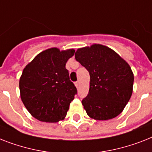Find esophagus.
I'll return each instance as SVG.
<instances>
[{
    "label": "esophagus",
    "instance_id": "34e87169",
    "mask_svg": "<svg viewBox=\"0 0 152 152\" xmlns=\"http://www.w3.org/2000/svg\"><path fill=\"white\" fill-rule=\"evenodd\" d=\"M75 85H76V87H79V86H80V82H79V81H76V82L75 83Z\"/></svg>",
    "mask_w": 152,
    "mask_h": 152
}]
</instances>
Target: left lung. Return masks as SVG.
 <instances>
[{"instance_id":"obj_1","label":"left lung","mask_w":152,"mask_h":152,"mask_svg":"<svg viewBox=\"0 0 152 152\" xmlns=\"http://www.w3.org/2000/svg\"><path fill=\"white\" fill-rule=\"evenodd\" d=\"M75 58L90 74V89L82 104L89 116L108 120L120 114L133 92L129 65L108 47L94 44L80 48Z\"/></svg>"}]
</instances>
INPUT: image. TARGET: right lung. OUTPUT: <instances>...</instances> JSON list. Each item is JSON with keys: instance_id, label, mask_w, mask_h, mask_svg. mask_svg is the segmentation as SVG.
<instances>
[{"instance_id": "right-lung-1", "label": "right lung", "mask_w": 152, "mask_h": 152, "mask_svg": "<svg viewBox=\"0 0 152 152\" xmlns=\"http://www.w3.org/2000/svg\"><path fill=\"white\" fill-rule=\"evenodd\" d=\"M75 50L50 48L42 51L23 69L19 90L23 104L38 120L56 123L63 119L77 90L65 68Z\"/></svg>"}]
</instances>
